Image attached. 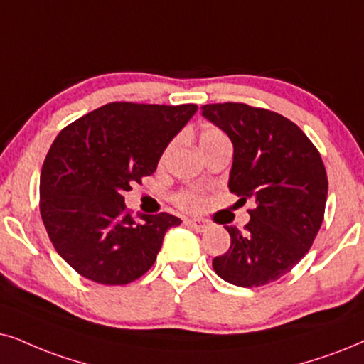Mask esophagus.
I'll list each match as a JSON object with an SVG mask.
<instances>
[{
    "label": "esophagus",
    "mask_w": 364,
    "mask_h": 364,
    "mask_svg": "<svg viewBox=\"0 0 364 364\" xmlns=\"http://www.w3.org/2000/svg\"><path fill=\"white\" fill-rule=\"evenodd\" d=\"M186 225L188 227H191L193 230H196V232H205V230H208L211 227L208 220H203V218H188Z\"/></svg>",
    "instance_id": "1"
}]
</instances>
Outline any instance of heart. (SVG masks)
Wrapping results in <instances>:
<instances>
[{
	"instance_id": "obj_1",
	"label": "heart",
	"mask_w": 364,
	"mask_h": 364,
	"mask_svg": "<svg viewBox=\"0 0 364 364\" xmlns=\"http://www.w3.org/2000/svg\"><path fill=\"white\" fill-rule=\"evenodd\" d=\"M220 137H225V134L220 129L205 127L203 131L200 132V146L215 139H220ZM205 195L200 190H185L179 191L178 195L174 196V203H176L178 208L185 211H200L205 206Z\"/></svg>"
}]
</instances>
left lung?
Instances as JSON below:
<instances>
[{
  "label": "left lung",
  "instance_id": "1",
  "mask_svg": "<svg viewBox=\"0 0 364 364\" xmlns=\"http://www.w3.org/2000/svg\"><path fill=\"white\" fill-rule=\"evenodd\" d=\"M201 114L233 142L230 191L254 201L250 222L228 230L227 254L213 269L238 287H260L291 272L324 220L328 174L302 129L272 110L240 102L201 105Z\"/></svg>",
  "mask_w": 364,
  "mask_h": 364
}]
</instances>
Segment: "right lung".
I'll list each match as a JSON object with an SVG mask.
<instances>
[{
  "mask_svg": "<svg viewBox=\"0 0 364 364\" xmlns=\"http://www.w3.org/2000/svg\"><path fill=\"white\" fill-rule=\"evenodd\" d=\"M196 104L110 102L60 131L40 176V213L58 255L104 285L137 280L153 267L169 213L131 216L124 193L151 176Z\"/></svg>",
  "mask_w": 364,
  "mask_h": 364,
  "instance_id": "1",
  "label": "right lung"
}]
</instances>
